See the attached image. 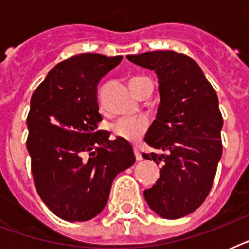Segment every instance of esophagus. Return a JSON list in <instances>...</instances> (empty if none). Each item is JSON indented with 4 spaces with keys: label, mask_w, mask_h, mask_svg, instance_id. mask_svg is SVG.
Masks as SVG:
<instances>
[{
    "label": "esophagus",
    "mask_w": 249,
    "mask_h": 249,
    "mask_svg": "<svg viewBox=\"0 0 249 249\" xmlns=\"http://www.w3.org/2000/svg\"><path fill=\"white\" fill-rule=\"evenodd\" d=\"M134 155H136L137 161H141V160H142V154H141L140 148L138 147H134Z\"/></svg>",
    "instance_id": "34e87169"
}]
</instances>
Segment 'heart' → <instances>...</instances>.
Instances as JSON below:
<instances>
[{
	"instance_id": "1",
	"label": "heart",
	"mask_w": 249,
	"mask_h": 249,
	"mask_svg": "<svg viewBox=\"0 0 249 249\" xmlns=\"http://www.w3.org/2000/svg\"><path fill=\"white\" fill-rule=\"evenodd\" d=\"M138 79H133L132 81ZM148 126V121L143 117H123L112 125L115 136L126 141H137L143 136Z\"/></svg>"
}]
</instances>
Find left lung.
Returning <instances> with one entry per match:
<instances>
[{
    "mask_svg": "<svg viewBox=\"0 0 249 249\" xmlns=\"http://www.w3.org/2000/svg\"><path fill=\"white\" fill-rule=\"evenodd\" d=\"M132 63L155 72L160 103L144 141L163 154H143L158 165L160 177L143 191L148 207L176 220L199 208L212 189L222 155L224 125L218 98L201 68L173 50L128 55Z\"/></svg>",
    "mask_w": 249,
    "mask_h": 249,
    "instance_id": "8db88e82",
    "label": "left lung"
}]
</instances>
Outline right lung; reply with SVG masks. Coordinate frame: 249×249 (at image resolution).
<instances>
[{
	"label": "right lung",
	"mask_w": 249,
	"mask_h": 249,
	"mask_svg": "<svg viewBox=\"0 0 249 249\" xmlns=\"http://www.w3.org/2000/svg\"><path fill=\"white\" fill-rule=\"evenodd\" d=\"M123 56L85 53L58 63L31 98L27 150L35 186L55 216L91 220L107 204L113 179L136 163L132 144L97 130V86Z\"/></svg>",
	"instance_id": "obj_1"
}]
</instances>
